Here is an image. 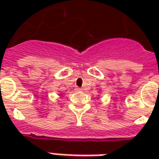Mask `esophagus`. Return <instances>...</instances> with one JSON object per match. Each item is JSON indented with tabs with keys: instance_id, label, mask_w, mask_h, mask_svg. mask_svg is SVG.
I'll return each instance as SVG.
<instances>
[{
	"instance_id": "34e87169",
	"label": "esophagus",
	"mask_w": 159,
	"mask_h": 159,
	"mask_svg": "<svg viewBox=\"0 0 159 159\" xmlns=\"http://www.w3.org/2000/svg\"><path fill=\"white\" fill-rule=\"evenodd\" d=\"M76 91H82L83 89H82V88H76Z\"/></svg>"
}]
</instances>
